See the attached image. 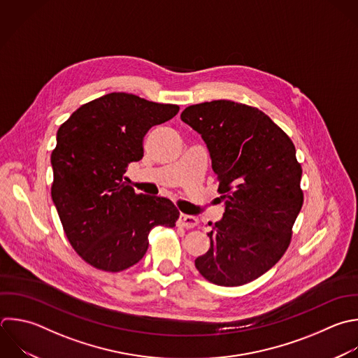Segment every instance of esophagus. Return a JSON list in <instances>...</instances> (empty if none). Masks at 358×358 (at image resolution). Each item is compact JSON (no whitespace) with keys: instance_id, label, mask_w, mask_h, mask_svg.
<instances>
[{"instance_id":"1","label":"esophagus","mask_w":358,"mask_h":358,"mask_svg":"<svg viewBox=\"0 0 358 358\" xmlns=\"http://www.w3.org/2000/svg\"><path fill=\"white\" fill-rule=\"evenodd\" d=\"M197 222H199V220L189 214H180L179 220H178V224L183 228H194L197 225Z\"/></svg>"}]
</instances>
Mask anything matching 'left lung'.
<instances>
[{"label":"left lung","mask_w":358,"mask_h":358,"mask_svg":"<svg viewBox=\"0 0 358 358\" xmlns=\"http://www.w3.org/2000/svg\"><path fill=\"white\" fill-rule=\"evenodd\" d=\"M180 119L206 143L225 207L196 268L217 285L250 282L281 259L303 203L295 147L262 110L232 101L192 105Z\"/></svg>","instance_id":"8db88e82"}]
</instances>
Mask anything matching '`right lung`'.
Instances as JSON below:
<instances>
[{"label": "right lung", "mask_w": 358, "mask_h": 358, "mask_svg": "<svg viewBox=\"0 0 358 358\" xmlns=\"http://www.w3.org/2000/svg\"><path fill=\"white\" fill-rule=\"evenodd\" d=\"M176 105L113 92L78 108L57 131L52 199L74 250L91 266L122 271L138 263L157 225L175 227L176 206L137 194L123 180L144 157L143 138L171 120Z\"/></svg>", "instance_id": "right-lung-1"}]
</instances>
